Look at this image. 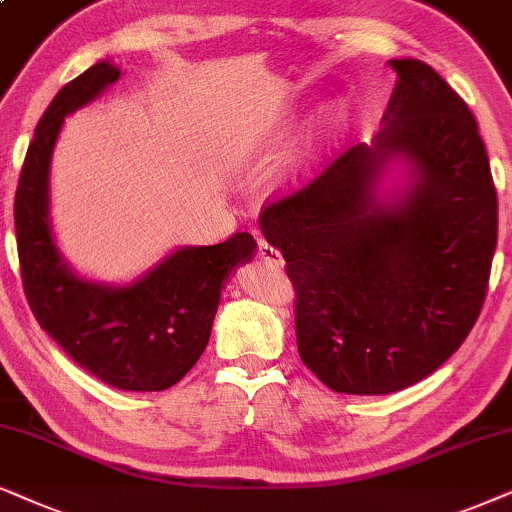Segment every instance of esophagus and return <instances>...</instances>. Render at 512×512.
<instances>
[{
  "label": "esophagus",
  "mask_w": 512,
  "mask_h": 512,
  "mask_svg": "<svg viewBox=\"0 0 512 512\" xmlns=\"http://www.w3.org/2000/svg\"><path fill=\"white\" fill-rule=\"evenodd\" d=\"M257 255H260L262 262H267L269 267H283L281 252H278L271 243L262 241V238H260V243H257Z\"/></svg>",
  "instance_id": "obj_1"
}]
</instances>
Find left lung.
I'll return each mask as SVG.
<instances>
[{
	"label": "left lung",
	"mask_w": 512,
	"mask_h": 512,
	"mask_svg": "<svg viewBox=\"0 0 512 512\" xmlns=\"http://www.w3.org/2000/svg\"><path fill=\"white\" fill-rule=\"evenodd\" d=\"M388 65L398 81L372 145L260 215L297 290L299 358L337 393H395L438 370L480 316L496 248V189L468 105L431 65ZM393 160L408 182L381 195Z\"/></svg>",
	"instance_id": "left-lung-1"
}]
</instances>
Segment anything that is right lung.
Here are the masks:
<instances>
[{
	"label": "right lung",
	"mask_w": 512,
	"mask_h": 512,
	"mask_svg": "<svg viewBox=\"0 0 512 512\" xmlns=\"http://www.w3.org/2000/svg\"><path fill=\"white\" fill-rule=\"evenodd\" d=\"M121 70L100 60L58 91L34 131L18 180L16 238L25 297L42 330L79 367L121 391H166L206 351L231 271L255 255L248 231L217 245L175 248L126 285L88 281L51 229V156L67 114L93 102Z\"/></svg>",
	"instance_id": "right-lung-1"
}]
</instances>
